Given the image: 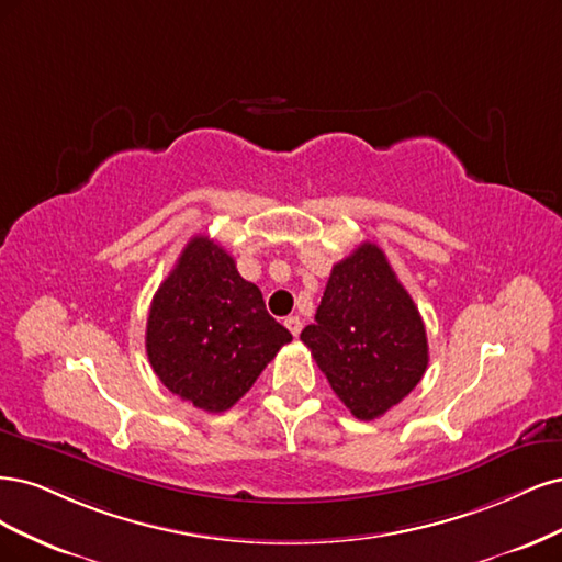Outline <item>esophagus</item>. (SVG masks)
<instances>
[{"label": "esophagus", "mask_w": 562, "mask_h": 562, "mask_svg": "<svg viewBox=\"0 0 562 562\" xmlns=\"http://www.w3.org/2000/svg\"><path fill=\"white\" fill-rule=\"evenodd\" d=\"M284 327H286L289 331H292V336H299L301 329H303V322H301L296 315H292V317L284 319Z\"/></svg>", "instance_id": "1"}]
</instances>
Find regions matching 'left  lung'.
Instances as JSON below:
<instances>
[{
  "mask_svg": "<svg viewBox=\"0 0 562 562\" xmlns=\"http://www.w3.org/2000/svg\"><path fill=\"white\" fill-rule=\"evenodd\" d=\"M301 340L357 420H375L400 404L429 361L418 307L373 243L331 268L315 324Z\"/></svg>",
  "mask_w": 562,
  "mask_h": 562,
  "instance_id": "left-lung-1",
  "label": "left lung"
}]
</instances>
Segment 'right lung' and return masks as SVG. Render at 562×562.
<instances>
[{
	"label": "right lung",
	"instance_id": "1",
	"mask_svg": "<svg viewBox=\"0 0 562 562\" xmlns=\"http://www.w3.org/2000/svg\"><path fill=\"white\" fill-rule=\"evenodd\" d=\"M289 340L292 334L268 315L259 286L207 235L182 249L147 319L154 373L179 400L207 413L228 411L247 394Z\"/></svg>",
	"mask_w": 562,
	"mask_h": 562
}]
</instances>
